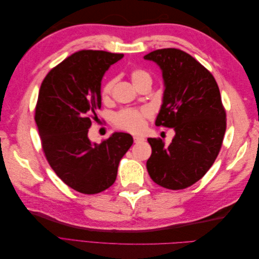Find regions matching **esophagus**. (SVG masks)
Instances as JSON below:
<instances>
[{
    "mask_svg": "<svg viewBox=\"0 0 259 259\" xmlns=\"http://www.w3.org/2000/svg\"><path fill=\"white\" fill-rule=\"evenodd\" d=\"M145 138L143 136H134V143H140V142H144Z\"/></svg>",
    "mask_w": 259,
    "mask_h": 259,
    "instance_id": "1",
    "label": "esophagus"
}]
</instances>
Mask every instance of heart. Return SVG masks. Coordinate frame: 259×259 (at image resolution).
<instances>
[{
    "label": "heart",
    "mask_w": 259,
    "mask_h": 259,
    "mask_svg": "<svg viewBox=\"0 0 259 259\" xmlns=\"http://www.w3.org/2000/svg\"><path fill=\"white\" fill-rule=\"evenodd\" d=\"M133 84L138 86L140 83L146 81H151L150 74L143 69H136L131 74ZM114 80H110L106 83L103 89V97L108 98L110 96ZM150 116V111L147 108L143 109H124V110L116 113L114 116V123L117 127L125 130L131 133H139L145 127V120Z\"/></svg>",
    "instance_id": "obj_1"
}]
</instances>
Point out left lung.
Returning <instances> with one entry per match:
<instances>
[{"instance_id": "8db88e82", "label": "left lung", "mask_w": 259, "mask_h": 259, "mask_svg": "<svg viewBox=\"0 0 259 259\" xmlns=\"http://www.w3.org/2000/svg\"><path fill=\"white\" fill-rule=\"evenodd\" d=\"M162 72L164 92L155 125L170 127L167 146L148 138L152 148L147 169L155 184L171 190L197 183L213 165L226 132V112L214 76L189 54L156 50L144 56Z\"/></svg>"}]
</instances>
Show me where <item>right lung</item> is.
<instances>
[{
    "label": "right lung",
    "instance_id": "1",
    "mask_svg": "<svg viewBox=\"0 0 259 259\" xmlns=\"http://www.w3.org/2000/svg\"><path fill=\"white\" fill-rule=\"evenodd\" d=\"M123 54L80 51L52 69L42 82L35 122L51 167L72 189L95 194L116 179L122 156L133 145L115 132L101 144L89 138L92 119L101 107V80Z\"/></svg>",
    "mask_w": 259,
    "mask_h": 259
}]
</instances>
